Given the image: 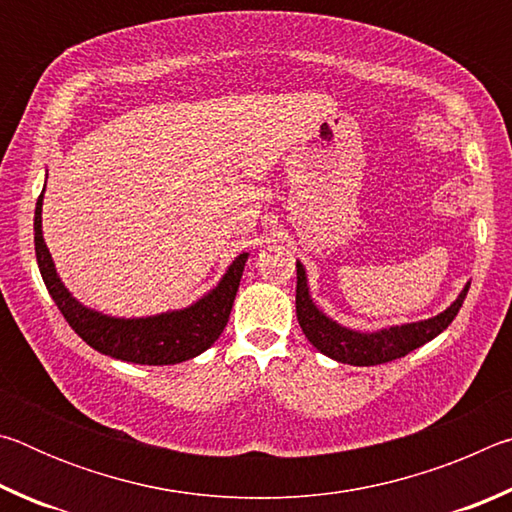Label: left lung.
<instances>
[{
  "label": "left lung",
  "instance_id": "1",
  "mask_svg": "<svg viewBox=\"0 0 512 512\" xmlns=\"http://www.w3.org/2000/svg\"><path fill=\"white\" fill-rule=\"evenodd\" d=\"M298 271V284H296V316L302 327V334L307 341L314 345L318 352L325 357L350 363V366H379V363H388L404 357L411 350L420 348V345L429 343L431 339L449 327V323L456 318L458 309H461L463 300L470 291V282L465 284L458 298L440 314L415 320V323H402V325H388L381 329H352L341 325L339 320L329 318L323 309H320L309 291L307 271L302 262H296Z\"/></svg>",
  "mask_w": 512,
  "mask_h": 512
}]
</instances>
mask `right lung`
Returning <instances> with one entry per match:
<instances>
[{
	"mask_svg": "<svg viewBox=\"0 0 512 512\" xmlns=\"http://www.w3.org/2000/svg\"><path fill=\"white\" fill-rule=\"evenodd\" d=\"M47 183V180H45ZM42 198L36 203L33 232H36V259L49 296L60 314L81 339L112 359L142 363V366H173L203 354L219 339L228 325L232 305L244 275L250 253H241L225 268L221 280L201 298L183 309H169L153 316H108L103 311L83 305L72 296L56 271L54 259L42 237Z\"/></svg>",
	"mask_w": 512,
	"mask_h": 512,
	"instance_id": "obj_1",
	"label": "right lung"
}]
</instances>
